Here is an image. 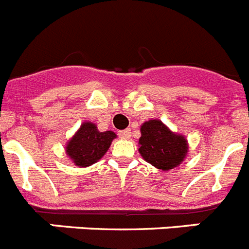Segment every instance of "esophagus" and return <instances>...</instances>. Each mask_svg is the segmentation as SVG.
Instances as JSON below:
<instances>
[{"label":"esophagus","mask_w":249,"mask_h":249,"mask_svg":"<svg viewBox=\"0 0 249 249\" xmlns=\"http://www.w3.org/2000/svg\"><path fill=\"white\" fill-rule=\"evenodd\" d=\"M118 136L124 138V140H128V138L131 137V129H123V131H120L118 132Z\"/></svg>","instance_id":"esophagus-1"}]
</instances>
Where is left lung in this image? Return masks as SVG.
<instances>
[{"mask_svg": "<svg viewBox=\"0 0 249 249\" xmlns=\"http://www.w3.org/2000/svg\"><path fill=\"white\" fill-rule=\"evenodd\" d=\"M140 144V153L144 160L164 171L181 163L188 149L186 138L171 132L158 120L142 124Z\"/></svg>", "mask_w": 249, "mask_h": 249, "instance_id": "left-lung-1", "label": "left lung"}]
</instances>
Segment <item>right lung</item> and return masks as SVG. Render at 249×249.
<instances>
[{
	"instance_id": "right-lung-1",
	"label": "right lung",
	"mask_w": 249,
	"mask_h": 249,
	"mask_svg": "<svg viewBox=\"0 0 249 249\" xmlns=\"http://www.w3.org/2000/svg\"><path fill=\"white\" fill-rule=\"evenodd\" d=\"M113 138L116 133L112 131L100 132L96 124L85 122L67 143L66 152L77 166H91L103 157Z\"/></svg>"
}]
</instances>
